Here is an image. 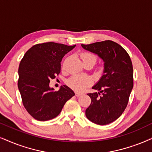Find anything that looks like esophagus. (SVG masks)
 <instances>
[{"label":"esophagus","instance_id":"obj_1","mask_svg":"<svg viewBox=\"0 0 152 152\" xmlns=\"http://www.w3.org/2000/svg\"><path fill=\"white\" fill-rule=\"evenodd\" d=\"M81 95H82V93H78V92H76V93H75V95H76V97H79V96H80Z\"/></svg>","mask_w":152,"mask_h":152}]
</instances>
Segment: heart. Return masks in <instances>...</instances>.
<instances>
[{
  "mask_svg": "<svg viewBox=\"0 0 152 152\" xmlns=\"http://www.w3.org/2000/svg\"><path fill=\"white\" fill-rule=\"evenodd\" d=\"M80 57L83 60V62H91L93 65L97 61V56L95 54L89 52H83L80 54ZM92 83V80L87 76L81 75H73L66 80V84L73 90L76 91H81L86 87L89 86Z\"/></svg>",
  "mask_w": 152,
  "mask_h": 152,
  "instance_id": "obj_1",
  "label": "heart"
}]
</instances>
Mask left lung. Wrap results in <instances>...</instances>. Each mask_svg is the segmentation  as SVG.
Listing matches in <instances>:
<instances>
[{
    "label": "left lung",
    "mask_w": 152,
    "mask_h": 152,
    "mask_svg": "<svg viewBox=\"0 0 152 152\" xmlns=\"http://www.w3.org/2000/svg\"><path fill=\"white\" fill-rule=\"evenodd\" d=\"M81 45L104 62L103 76L93 87L99 93H88L91 103L86 110V116L94 124H109L121 116L129 101L133 87L131 59L126 50L109 40Z\"/></svg>",
    "instance_id": "8db88e82"
}]
</instances>
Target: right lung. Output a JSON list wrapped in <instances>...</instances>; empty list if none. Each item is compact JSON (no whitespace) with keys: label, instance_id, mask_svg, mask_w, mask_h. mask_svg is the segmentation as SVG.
Listing matches in <instances>:
<instances>
[{"label":"right lung","instance_id":"right-lung-1","mask_svg":"<svg viewBox=\"0 0 152 152\" xmlns=\"http://www.w3.org/2000/svg\"><path fill=\"white\" fill-rule=\"evenodd\" d=\"M75 46L54 42L36 44L21 60L17 85L24 108L36 120L45 121L57 117L75 95L66 86L57 91L49 87L50 80L60 73L63 57Z\"/></svg>","mask_w":152,"mask_h":152}]
</instances>
